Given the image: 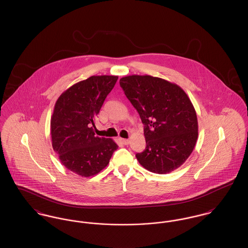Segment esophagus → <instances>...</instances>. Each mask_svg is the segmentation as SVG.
Listing matches in <instances>:
<instances>
[{
    "label": "esophagus",
    "instance_id": "1",
    "mask_svg": "<svg viewBox=\"0 0 248 248\" xmlns=\"http://www.w3.org/2000/svg\"><path fill=\"white\" fill-rule=\"evenodd\" d=\"M119 140H120V142H121L122 144H124V145H128L130 142L128 140H125V139H119Z\"/></svg>",
    "mask_w": 248,
    "mask_h": 248
}]
</instances>
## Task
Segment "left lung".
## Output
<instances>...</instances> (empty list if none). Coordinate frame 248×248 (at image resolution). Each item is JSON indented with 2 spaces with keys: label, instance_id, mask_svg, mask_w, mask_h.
Masks as SVG:
<instances>
[{
  "label": "left lung",
  "instance_id": "1",
  "mask_svg": "<svg viewBox=\"0 0 248 248\" xmlns=\"http://www.w3.org/2000/svg\"><path fill=\"white\" fill-rule=\"evenodd\" d=\"M120 85L144 124L146 149L136 154L139 163L161 175L183 165L198 138L196 111L184 90L151 75L123 77Z\"/></svg>",
  "mask_w": 248,
  "mask_h": 248
}]
</instances>
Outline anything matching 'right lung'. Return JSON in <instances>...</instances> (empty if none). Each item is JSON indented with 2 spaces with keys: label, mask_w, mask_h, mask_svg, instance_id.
<instances>
[{
  "label": "right lung",
  "mask_w": 248,
  "mask_h": 248,
  "mask_svg": "<svg viewBox=\"0 0 248 248\" xmlns=\"http://www.w3.org/2000/svg\"><path fill=\"white\" fill-rule=\"evenodd\" d=\"M118 76H91L60 94L51 117L52 146L71 172L92 177L106 167L118 145L94 136V120Z\"/></svg>",
  "instance_id": "right-lung-1"
}]
</instances>
